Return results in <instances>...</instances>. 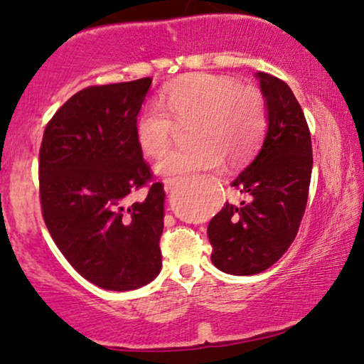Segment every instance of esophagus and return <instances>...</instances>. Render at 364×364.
Segmentation results:
<instances>
[{
	"instance_id": "esophagus-1",
	"label": "esophagus",
	"mask_w": 364,
	"mask_h": 364,
	"mask_svg": "<svg viewBox=\"0 0 364 364\" xmlns=\"http://www.w3.org/2000/svg\"><path fill=\"white\" fill-rule=\"evenodd\" d=\"M171 188H173V183H171L170 180H165V184H164V189H165V193H170Z\"/></svg>"
}]
</instances>
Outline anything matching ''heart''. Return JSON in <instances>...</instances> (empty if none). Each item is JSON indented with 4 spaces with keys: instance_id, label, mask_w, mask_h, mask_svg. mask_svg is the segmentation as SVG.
Returning <instances> with one entry per match:
<instances>
[{
    "instance_id": "obj_1",
    "label": "heart",
    "mask_w": 364,
    "mask_h": 364,
    "mask_svg": "<svg viewBox=\"0 0 364 364\" xmlns=\"http://www.w3.org/2000/svg\"><path fill=\"white\" fill-rule=\"evenodd\" d=\"M267 104L252 86L221 75H197L162 91L157 104L146 107L136 122V143L143 154L157 157L180 127L193 125L188 151H168L156 173L176 180L215 171L223 159L239 164L249 159L267 130Z\"/></svg>"
}]
</instances>
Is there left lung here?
I'll return each instance as SVG.
<instances>
[{
  "label": "left lung",
  "mask_w": 364,
  "mask_h": 364,
  "mask_svg": "<svg viewBox=\"0 0 364 364\" xmlns=\"http://www.w3.org/2000/svg\"><path fill=\"white\" fill-rule=\"evenodd\" d=\"M255 77L268 130L260 152L231 183L252 199L239 207L226 202L207 228L212 263L234 276L262 273L284 255L304 217L313 168L310 130L292 90L269 73Z\"/></svg>",
  "instance_id": "8db88e82"
}]
</instances>
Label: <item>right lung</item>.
Masks as SVG:
<instances>
[{"mask_svg": "<svg viewBox=\"0 0 364 364\" xmlns=\"http://www.w3.org/2000/svg\"><path fill=\"white\" fill-rule=\"evenodd\" d=\"M152 78L88 86L43 134L40 199L54 242L85 279L107 291L149 284L162 268L164 184L143 202L128 196L152 180L136 143V117Z\"/></svg>", "mask_w": 364, "mask_h": 364, "instance_id": "add662e5", "label": "right lung"}]
</instances>
